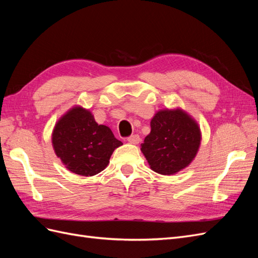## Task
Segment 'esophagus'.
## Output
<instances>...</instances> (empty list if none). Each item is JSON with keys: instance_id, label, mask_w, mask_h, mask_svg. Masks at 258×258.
<instances>
[{"instance_id": "1", "label": "esophagus", "mask_w": 258, "mask_h": 258, "mask_svg": "<svg viewBox=\"0 0 258 258\" xmlns=\"http://www.w3.org/2000/svg\"><path fill=\"white\" fill-rule=\"evenodd\" d=\"M127 141L131 144H138L140 143V141H141V139H140L139 135H132L127 138Z\"/></svg>"}]
</instances>
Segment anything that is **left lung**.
Wrapping results in <instances>:
<instances>
[{"label": "left lung", "instance_id": "8db88e82", "mask_svg": "<svg viewBox=\"0 0 258 258\" xmlns=\"http://www.w3.org/2000/svg\"><path fill=\"white\" fill-rule=\"evenodd\" d=\"M141 151L155 172L170 175L186 168L200 145V129L181 110L160 111L151 121Z\"/></svg>", "mask_w": 258, "mask_h": 258}]
</instances>
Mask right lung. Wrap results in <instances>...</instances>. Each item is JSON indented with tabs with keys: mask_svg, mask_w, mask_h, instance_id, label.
<instances>
[{
	"mask_svg": "<svg viewBox=\"0 0 258 258\" xmlns=\"http://www.w3.org/2000/svg\"><path fill=\"white\" fill-rule=\"evenodd\" d=\"M52 145L70 171L92 176L105 169L114 150L122 143L110 128L98 124L89 111L74 107L57 122Z\"/></svg>",
	"mask_w": 258,
	"mask_h": 258,
	"instance_id": "right-lung-1",
	"label": "right lung"
}]
</instances>
